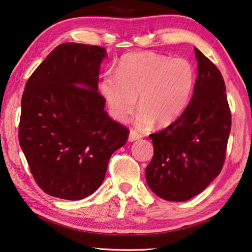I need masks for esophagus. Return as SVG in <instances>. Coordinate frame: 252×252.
Masks as SVG:
<instances>
[{
  "label": "esophagus",
  "instance_id": "esophagus-1",
  "mask_svg": "<svg viewBox=\"0 0 252 252\" xmlns=\"http://www.w3.org/2000/svg\"><path fill=\"white\" fill-rule=\"evenodd\" d=\"M139 139H141V134H139L136 131L131 130L130 134H129V142H133V141L139 140Z\"/></svg>",
  "mask_w": 252,
  "mask_h": 252
}]
</instances>
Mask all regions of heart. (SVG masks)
Listing matches in <instances>:
<instances>
[{"label": "heart", "instance_id": "heart-1", "mask_svg": "<svg viewBox=\"0 0 252 252\" xmlns=\"http://www.w3.org/2000/svg\"><path fill=\"white\" fill-rule=\"evenodd\" d=\"M195 69L185 58L152 52L129 53L119 62L116 75L107 74L99 91L109 112L126 121L138 104L135 123L141 129L171 126L186 111L195 86Z\"/></svg>", "mask_w": 252, "mask_h": 252}]
</instances>
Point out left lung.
<instances>
[{"label":"left lung","mask_w":252,"mask_h":252,"mask_svg":"<svg viewBox=\"0 0 252 252\" xmlns=\"http://www.w3.org/2000/svg\"><path fill=\"white\" fill-rule=\"evenodd\" d=\"M195 56L198 74L186 111L150 135L154 155L145 168L146 183L155 195L171 202L190 199L218 176L231 129L220 71L197 48Z\"/></svg>","instance_id":"8db88e82"}]
</instances>
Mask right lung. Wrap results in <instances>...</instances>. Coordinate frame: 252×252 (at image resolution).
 <instances>
[{
	"label": "right lung",
	"instance_id": "right-lung-1",
	"mask_svg": "<svg viewBox=\"0 0 252 252\" xmlns=\"http://www.w3.org/2000/svg\"><path fill=\"white\" fill-rule=\"evenodd\" d=\"M103 47L65 43L27 80L18 140L36 183L54 197L78 200L94 193L114 151L129 131L104 111L98 93Z\"/></svg>",
	"mask_w": 252,
	"mask_h": 252
}]
</instances>
